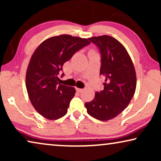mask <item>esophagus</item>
<instances>
[{
    "label": "esophagus",
    "mask_w": 161,
    "mask_h": 161,
    "mask_svg": "<svg viewBox=\"0 0 161 161\" xmlns=\"http://www.w3.org/2000/svg\"><path fill=\"white\" fill-rule=\"evenodd\" d=\"M76 91L78 92H81L83 91V89H79V88H76Z\"/></svg>",
    "instance_id": "34e87169"
}]
</instances>
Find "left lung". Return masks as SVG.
<instances>
[{"label":"left lung","instance_id":"8db88e82","mask_svg":"<svg viewBox=\"0 0 161 161\" xmlns=\"http://www.w3.org/2000/svg\"><path fill=\"white\" fill-rule=\"evenodd\" d=\"M89 40L98 47L101 56L100 75L105 79L103 91L85 103L88 114L100 121L115 118L127 108L135 94L136 75L124 46L114 37L104 35Z\"/></svg>","mask_w":161,"mask_h":161}]
</instances>
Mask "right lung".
Wrapping results in <instances>:
<instances>
[{"instance_id": "1", "label": "right lung", "mask_w": 161, "mask_h": 161, "mask_svg": "<svg viewBox=\"0 0 161 161\" xmlns=\"http://www.w3.org/2000/svg\"><path fill=\"white\" fill-rule=\"evenodd\" d=\"M89 44L87 39L64 34L46 39L35 50L26 72L25 85L31 102L40 115L53 120L67 114L75 89L61 84L58 75L64 64Z\"/></svg>"}]
</instances>
